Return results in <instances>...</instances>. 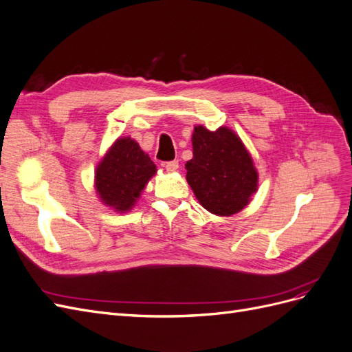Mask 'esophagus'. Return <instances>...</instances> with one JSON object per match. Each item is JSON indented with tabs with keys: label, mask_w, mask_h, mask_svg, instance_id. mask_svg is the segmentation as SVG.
<instances>
[{
	"label": "esophagus",
	"mask_w": 352,
	"mask_h": 352,
	"mask_svg": "<svg viewBox=\"0 0 352 352\" xmlns=\"http://www.w3.org/2000/svg\"><path fill=\"white\" fill-rule=\"evenodd\" d=\"M164 167H166V170H168V172H175V170H177V167H179V162H177V160H172V162H166Z\"/></svg>",
	"instance_id": "esophagus-1"
}]
</instances>
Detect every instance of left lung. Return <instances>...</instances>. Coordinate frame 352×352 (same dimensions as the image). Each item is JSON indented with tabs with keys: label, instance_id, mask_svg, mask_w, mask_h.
<instances>
[{
	"label": "left lung",
	"instance_id": "1",
	"mask_svg": "<svg viewBox=\"0 0 352 352\" xmlns=\"http://www.w3.org/2000/svg\"><path fill=\"white\" fill-rule=\"evenodd\" d=\"M192 146L186 180L199 204L217 216L241 211L257 190L258 175L239 138L228 127L195 126Z\"/></svg>",
	"mask_w": 352,
	"mask_h": 352
}]
</instances>
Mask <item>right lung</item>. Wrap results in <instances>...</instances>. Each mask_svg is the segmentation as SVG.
I'll list each match as a JSON object with an SVG mask.
<instances>
[{
    "mask_svg": "<svg viewBox=\"0 0 352 352\" xmlns=\"http://www.w3.org/2000/svg\"><path fill=\"white\" fill-rule=\"evenodd\" d=\"M157 172L155 164L131 138H120L102 158L95 173V186L104 204L127 211Z\"/></svg>",
    "mask_w": 352,
    "mask_h": 352,
    "instance_id": "1",
    "label": "right lung"
}]
</instances>
